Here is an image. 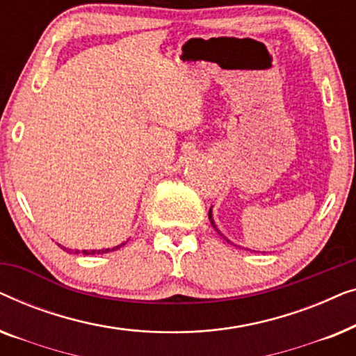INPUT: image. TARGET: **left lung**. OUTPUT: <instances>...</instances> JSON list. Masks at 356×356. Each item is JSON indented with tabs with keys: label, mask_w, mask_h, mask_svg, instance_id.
<instances>
[{
	"label": "left lung",
	"mask_w": 356,
	"mask_h": 356,
	"mask_svg": "<svg viewBox=\"0 0 356 356\" xmlns=\"http://www.w3.org/2000/svg\"><path fill=\"white\" fill-rule=\"evenodd\" d=\"M209 220H211V223H212V227L213 228H216V230H217V227H216V223H213V218H212V211H209ZM218 232V230H217ZM218 233H220V232H218ZM223 236V235H222ZM223 238H225V236H223ZM225 240H227V238H225ZM228 241V240H227Z\"/></svg>",
	"instance_id": "left-lung-1"
}]
</instances>
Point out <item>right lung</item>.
I'll use <instances>...</instances> for the list:
<instances>
[{
    "label": "right lung",
    "mask_w": 356,
    "mask_h": 356,
    "mask_svg": "<svg viewBox=\"0 0 356 356\" xmlns=\"http://www.w3.org/2000/svg\"><path fill=\"white\" fill-rule=\"evenodd\" d=\"M121 246H124V243H121V245H118V246H115L113 248V251L115 250H118V248H121ZM63 250H66V248H63ZM67 252H70V251H72V250H66ZM108 251H111L110 250V248H108V250H92V251H86V250H82V254H102V252H108ZM72 252H79V251H72Z\"/></svg>",
    "instance_id": "1"
}]
</instances>
